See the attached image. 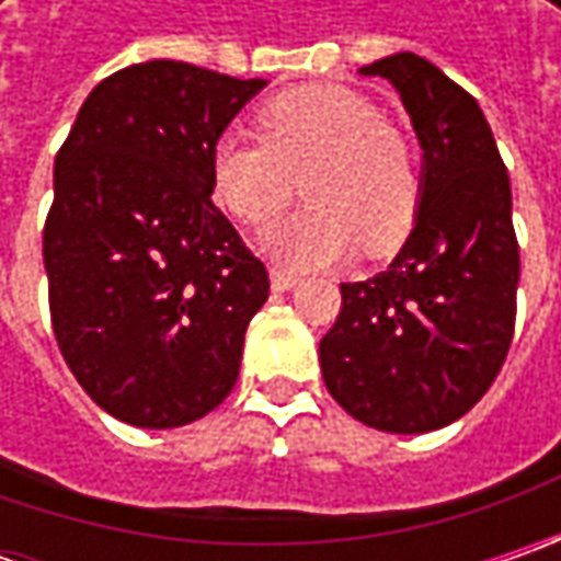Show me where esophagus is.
I'll return each instance as SVG.
<instances>
[{
	"label": "esophagus",
	"mask_w": 561,
	"mask_h": 561,
	"mask_svg": "<svg viewBox=\"0 0 561 561\" xmlns=\"http://www.w3.org/2000/svg\"><path fill=\"white\" fill-rule=\"evenodd\" d=\"M296 284H299V274H296V271L280 268V265H274V268H271V287H274L277 293L290 290V287H296Z\"/></svg>",
	"instance_id": "34e87169"
}]
</instances>
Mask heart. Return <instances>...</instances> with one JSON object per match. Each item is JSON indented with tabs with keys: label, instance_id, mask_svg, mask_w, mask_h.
<instances>
[{
	"label": "heart",
	"instance_id": "1",
	"mask_svg": "<svg viewBox=\"0 0 561 561\" xmlns=\"http://www.w3.org/2000/svg\"><path fill=\"white\" fill-rule=\"evenodd\" d=\"M259 137L211 146V196L252 230L271 227L299 193L309 205L274 230L271 252L296 268L331 265L362 249L402 247L421 208L419 159L377 102L350 87H306L255 112Z\"/></svg>",
	"mask_w": 561,
	"mask_h": 561
}]
</instances>
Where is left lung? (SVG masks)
I'll use <instances>...</instances> for the list:
<instances>
[{"mask_svg":"<svg viewBox=\"0 0 561 561\" xmlns=\"http://www.w3.org/2000/svg\"><path fill=\"white\" fill-rule=\"evenodd\" d=\"M387 77L424 149L415 230L393 265L340 284L321 340L331 397L390 434L437 431L484 397L515 331L518 240L508 171L471 93L415 53L365 65Z\"/></svg>","mask_w":561,"mask_h":561,"instance_id":"left-lung-1","label":"left lung"}]
</instances>
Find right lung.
<instances>
[{"instance_id":"add662e5","label":"right lung","mask_w":561,"mask_h":561,"mask_svg":"<svg viewBox=\"0 0 561 561\" xmlns=\"http://www.w3.org/2000/svg\"><path fill=\"white\" fill-rule=\"evenodd\" d=\"M265 87L186 61L105 77L55 156L49 314L77 383L137 427H181L233 390L268 271L211 205V146Z\"/></svg>"}]
</instances>
